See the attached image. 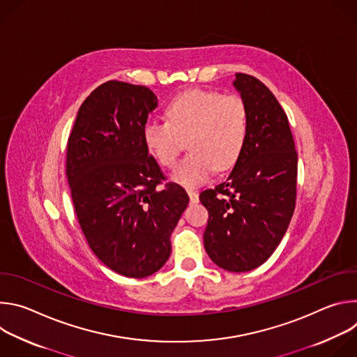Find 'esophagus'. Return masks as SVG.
I'll list each match as a JSON object with an SVG mask.
<instances>
[{"instance_id": "esophagus-1", "label": "esophagus", "mask_w": 357, "mask_h": 357, "mask_svg": "<svg viewBox=\"0 0 357 357\" xmlns=\"http://www.w3.org/2000/svg\"><path fill=\"white\" fill-rule=\"evenodd\" d=\"M188 195H189V199H190V202H192V203L199 202V195H197V192H196V190H193V189H188Z\"/></svg>"}]
</instances>
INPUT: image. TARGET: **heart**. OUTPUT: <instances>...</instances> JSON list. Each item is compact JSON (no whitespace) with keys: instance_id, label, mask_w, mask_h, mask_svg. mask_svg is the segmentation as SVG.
Listing matches in <instances>:
<instances>
[{"instance_id":"1","label":"heart","mask_w":357,"mask_h":357,"mask_svg":"<svg viewBox=\"0 0 357 357\" xmlns=\"http://www.w3.org/2000/svg\"><path fill=\"white\" fill-rule=\"evenodd\" d=\"M142 135L152 155L167 168L176 164L186 141L190 152L172 178L193 188L213 169L225 171L236 164L248 135V110L237 94L193 90L174 98L167 121H148Z\"/></svg>"}]
</instances>
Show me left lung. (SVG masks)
Listing matches in <instances>:
<instances>
[{
    "label": "left lung",
    "instance_id": "left-lung-1",
    "mask_svg": "<svg viewBox=\"0 0 357 357\" xmlns=\"http://www.w3.org/2000/svg\"><path fill=\"white\" fill-rule=\"evenodd\" d=\"M248 110V135L226 181L200 193L209 212L203 233L215 264L231 273L270 259L291 222L296 200L298 155L288 117L257 77L236 73Z\"/></svg>",
    "mask_w": 357,
    "mask_h": 357
}]
</instances>
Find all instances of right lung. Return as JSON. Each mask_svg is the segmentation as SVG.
Wrapping results in <instances>:
<instances>
[{
	"label": "right lung",
	"mask_w": 357,
	"mask_h": 357,
	"mask_svg": "<svg viewBox=\"0 0 357 357\" xmlns=\"http://www.w3.org/2000/svg\"><path fill=\"white\" fill-rule=\"evenodd\" d=\"M157 106L151 89L109 80L83 101L68 139L66 175L80 229L97 259L130 278L167 263L189 203L181 185L164 183L144 141Z\"/></svg>",
	"instance_id": "right-lung-1"
}]
</instances>
